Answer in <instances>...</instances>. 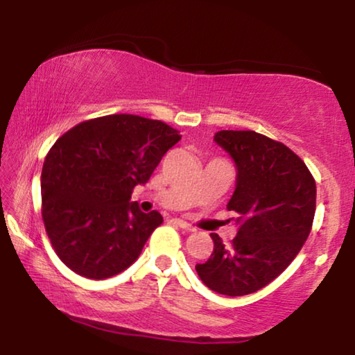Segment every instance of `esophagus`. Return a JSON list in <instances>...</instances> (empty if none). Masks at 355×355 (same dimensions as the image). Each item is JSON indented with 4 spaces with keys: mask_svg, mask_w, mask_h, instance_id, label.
Segmentation results:
<instances>
[{
    "mask_svg": "<svg viewBox=\"0 0 355 355\" xmlns=\"http://www.w3.org/2000/svg\"><path fill=\"white\" fill-rule=\"evenodd\" d=\"M174 223H176V225L179 226V227H182L184 231H189V232H192V231H196V227H193L192 225H189L187 221H184V220H181V218H174L173 220Z\"/></svg>",
    "mask_w": 355,
    "mask_h": 355,
    "instance_id": "1",
    "label": "esophagus"
}]
</instances>
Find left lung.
<instances>
[{
  "label": "left lung",
  "mask_w": 355,
  "mask_h": 355,
  "mask_svg": "<svg viewBox=\"0 0 355 355\" xmlns=\"http://www.w3.org/2000/svg\"><path fill=\"white\" fill-rule=\"evenodd\" d=\"M215 142L237 166L227 210L239 231L230 244L211 234L210 259L196 270L211 291L236 297L265 288L295 259L312 230L317 186L293 150L255 130H220Z\"/></svg>",
  "instance_id": "left-lung-1"
}]
</instances>
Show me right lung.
<instances>
[{
    "label": "right lung",
    "instance_id": "right-lung-1",
    "mask_svg": "<svg viewBox=\"0 0 355 355\" xmlns=\"http://www.w3.org/2000/svg\"><path fill=\"white\" fill-rule=\"evenodd\" d=\"M179 140L171 125L135 114L84 121L56 140L42 169V218L62 263L105 279L139 259L163 216L130 196Z\"/></svg>",
    "mask_w": 355,
    "mask_h": 355
}]
</instances>
